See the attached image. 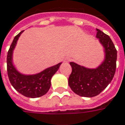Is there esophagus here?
Masks as SVG:
<instances>
[{"label": "esophagus", "mask_w": 125, "mask_h": 125, "mask_svg": "<svg viewBox=\"0 0 125 125\" xmlns=\"http://www.w3.org/2000/svg\"><path fill=\"white\" fill-rule=\"evenodd\" d=\"M70 61V58L68 57H66V58H65V59H64V62H66V63L69 62Z\"/></svg>", "instance_id": "obj_1"}]
</instances>
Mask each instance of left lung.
I'll use <instances>...</instances> for the list:
<instances>
[{
    "label": "left lung",
    "mask_w": 125,
    "mask_h": 125,
    "mask_svg": "<svg viewBox=\"0 0 125 125\" xmlns=\"http://www.w3.org/2000/svg\"><path fill=\"white\" fill-rule=\"evenodd\" d=\"M96 38L105 48V58L98 68L90 69L70 62L72 73L68 78L71 90L83 97L97 96L110 83L115 74L117 51L109 35L96 29Z\"/></svg>",
    "instance_id": "left-lung-1"
}]
</instances>
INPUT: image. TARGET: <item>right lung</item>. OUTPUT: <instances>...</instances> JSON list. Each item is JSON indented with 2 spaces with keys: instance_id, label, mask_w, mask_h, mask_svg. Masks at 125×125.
Listing matches in <instances>:
<instances>
[{
  "instance_id": "add662e5",
  "label": "right lung",
  "mask_w": 125,
  "mask_h": 125,
  "mask_svg": "<svg viewBox=\"0 0 125 125\" xmlns=\"http://www.w3.org/2000/svg\"><path fill=\"white\" fill-rule=\"evenodd\" d=\"M23 32L18 34L10 46L7 57V74L12 86L21 94L29 98H38L46 94L51 87V79L58 70L62 63L43 70L40 73L33 75H24L18 73L12 63L13 51L17 41Z\"/></svg>"
}]
</instances>
